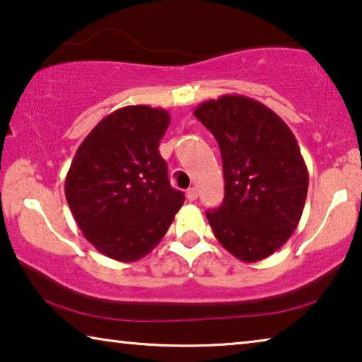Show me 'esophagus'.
Listing matches in <instances>:
<instances>
[{"label": "esophagus", "mask_w": 362, "mask_h": 362, "mask_svg": "<svg viewBox=\"0 0 362 362\" xmlns=\"http://www.w3.org/2000/svg\"><path fill=\"white\" fill-rule=\"evenodd\" d=\"M187 198L190 199V202H195V199L198 198V192H197V188H188L187 190Z\"/></svg>", "instance_id": "obj_1"}]
</instances>
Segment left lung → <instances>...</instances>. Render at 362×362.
<instances>
[{
	"label": "left lung",
	"mask_w": 362,
	"mask_h": 362,
	"mask_svg": "<svg viewBox=\"0 0 362 362\" xmlns=\"http://www.w3.org/2000/svg\"><path fill=\"white\" fill-rule=\"evenodd\" d=\"M195 117L219 144L224 202L206 211L216 239L242 262L263 260L298 228L309 172L293 132L272 109L228 94L199 104Z\"/></svg>",
	"instance_id": "left-lung-1"
}]
</instances>
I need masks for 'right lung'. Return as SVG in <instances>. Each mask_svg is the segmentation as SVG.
<instances>
[{
    "label": "right lung",
    "instance_id": "right-lung-1",
    "mask_svg": "<svg viewBox=\"0 0 362 362\" xmlns=\"http://www.w3.org/2000/svg\"><path fill=\"white\" fill-rule=\"evenodd\" d=\"M169 112L128 105L97 123L81 143L64 195L86 239L105 257L136 262L169 229L185 195L170 187L159 141Z\"/></svg>",
    "mask_w": 362,
    "mask_h": 362
}]
</instances>
